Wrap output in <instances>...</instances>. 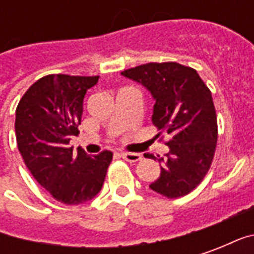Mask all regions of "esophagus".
<instances>
[{
  "mask_svg": "<svg viewBox=\"0 0 254 254\" xmlns=\"http://www.w3.org/2000/svg\"><path fill=\"white\" fill-rule=\"evenodd\" d=\"M120 155H121L122 159H125L127 162H130V163H134V162L141 160V155L134 154V152H127V151H122Z\"/></svg>",
  "mask_w": 254,
  "mask_h": 254,
  "instance_id": "1",
  "label": "esophagus"
}]
</instances>
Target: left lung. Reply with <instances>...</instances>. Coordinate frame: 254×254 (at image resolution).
Here are the masks:
<instances>
[{
    "label": "left lung",
    "mask_w": 254,
    "mask_h": 254,
    "mask_svg": "<svg viewBox=\"0 0 254 254\" xmlns=\"http://www.w3.org/2000/svg\"><path fill=\"white\" fill-rule=\"evenodd\" d=\"M121 73L154 96L152 124L160 130L156 137L163 132L170 136L165 156L145 155L162 163L160 177L149 188L167 198L190 193L207 176L216 149L218 120L211 91L193 67L177 63L143 64Z\"/></svg>",
    "instance_id": "1"
}]
</instances>
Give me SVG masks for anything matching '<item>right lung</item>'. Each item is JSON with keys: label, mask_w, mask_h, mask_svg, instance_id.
<instances>
[{"label": "right lung", "mask_w": 254, "mask_h": 254, "mask_svg": "<svg viewBox=\"0 0 254 254\" xmlns=\"http://www.w3.org/2000/svg\"><path fill=\"white\" fill-rule=\"evenodd\" d=\"M99 76L47 74L27 89L16 109V141L39 185L67 205L94 198L105 182L111 151L88 156L69 145L77 136L85 92Z\"/></svg>", "instance_id": "right-lung-1"}]
</instances>
